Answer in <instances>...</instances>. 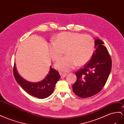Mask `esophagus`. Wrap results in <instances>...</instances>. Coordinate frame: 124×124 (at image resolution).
<instances>
[{
  "label": "esophagus",
  "mask_w": 124,
  "mask_h": 124,
  "mask_svg": "<svg viewBox=\"0 0 124 124\" xmlns=\"http://www.w3.org/2000/svg\"><path fill=\"white\" fill-rule=\"evenodd\" d=\"M60 75H61V76L62 77H66V76L67 75V73H62V72H60Z\"/></svg>",
  "instance_id": "esophagus-1"
}]
</instances>
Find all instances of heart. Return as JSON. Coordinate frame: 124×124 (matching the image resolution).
Returning a JSON list of instances; mask_svg holds the SVG:
<instances>
[{
	"label": "heart",
	"instance_id": "obj_1",
	"mask_svg": "<svg viewBox=\"0 0 124 124\" xmlns=\"http://www.w3.org/2000/svg\"><path fill=\"white\" fill-rule=\"evenodd\" d=\"M95 49V40L89 35L78 33H60L49 44V52L53 61H57L66 53V56L55 64L59 70L68 71L78 65L85 64L91 59Z\"/></svg>",
	"mask_w": 124,
	"mask_h": 124
}]
</instances>
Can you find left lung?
Returning <instances> with one entry per match:
<instances>
[{
  "mask_svg": "<svg viewBox=\"0 0 124 124\" xmlns=\"http://www.w3.org/2000/svg\"><path fill=\"white\" fill-rule=\"evenodd\" d=\"M102 41L95 39V51L90 61L76 72L72 91L81 98L98 93L104 86L112 68V59Z\"/></svg>",
  "mask_w": 124,
  "mask_h": 124,
  "instance_id": "obj_1",
  "label": "left lung"
}]
</instances>
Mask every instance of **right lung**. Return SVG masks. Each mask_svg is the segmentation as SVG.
Listing matches in <instances>:
<instances>
[{
	"mask_svg": "<svg viewBox=\"0 0 124 124\" xmlns=\"http://www.w3.org/2000/svg\"><path fill=\"white\" fill-rule=\"evenodd\" d=\"M13 75L15 79L21 88L29 94L39 99H45L51 95L54 90L56 83L60 78L58 71L50 67L48 75L41 81L33 83L26 81L19 75L15 63Z\"/></svg>",
	"mask_w": 124,
	"mask_h": 124,
	"instance_id": "obj_1",
	"label": "right lung"
}]
</instances>
